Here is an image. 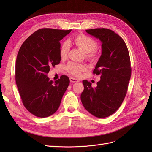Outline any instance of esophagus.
<instances>
[{"instance_id":"obj_1","label":"esophagus","mask_w":152,"mask_h":152,"mask_svg":"<svg viewBox=\"0 0 152 152\" xmlns=\"http://www.w3.org/2000/svg\"><path fill=\"white\" fill-rule=\"evenodd\" d=\"M70 80L71 82H79V80H77L76 79H75V78H73V77H70Z\"/></svg>"}]
</instances>
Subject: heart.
<instances>
[{"label": "heart", "mask_w": 152, "mask_h": 152, "mask_svg": "<svg viewBox=\"0 0 152 152\" xmlns=\"http://www.w3.org/2000/svg\"><path fill=\"white\" fill-rule=\"evenodd\" d=\"M72 43L77 47L84 50L86 58L91 61H97L99 57V53L97 50L98 43L91 37L85 34H78L72 39ZM70 49V45L67 41L63 42L59 47V56L62 59H65ZM66 71L71 75L79 77L86 70V65L75 62L69 63L66 66Z\"/></svg>", "instance_id": "obj_1"}]
</instances>
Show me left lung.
Segmentation results:
<instances>
[{
    "label": "left lung",
    "instance_id": "obj_1",
    "mask_svg": "<svg viewBox=\"0 0 152 152\" xmlns=\"http://www.w3.org/2000/svg\"><path fill=\"white\" fill-rule=\"evenodd\" d=\"M86 31L102 42V54L93 70L101 80L94 88L89 82L82 81L81 102L94 116L107 117L117 111L126 97L131 75L129 53L124 40L113 31L103 28Z\"/></svg>",
    "mask_w": 152,
    "mask_h": 152
}]
</instances>
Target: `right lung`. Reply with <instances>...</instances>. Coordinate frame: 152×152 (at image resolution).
Returning <instances> with one entry per match:
<instances>
[{
  "label": "right lung",
  "mask_w": 152,
  "mask_h": 152,
  "mask_svg": "<svg viewBox=\"0 0 152 152\" xmlns=\"http://www.w3.org/2000/svg\"><path fill=\"white\" fill-rule=\"evenodd\" d=\"M72 30L41 28L23 43L16 61L15 77L22 103L35 116L44 118L57 111L70 84L66 75L55 81L47 74L61 61L59 41Z\"/></svg>",
  "instance_id": "obj_1"
}]
</instances>
